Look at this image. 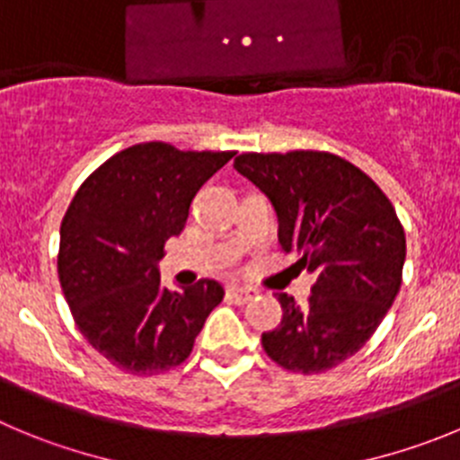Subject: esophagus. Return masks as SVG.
<instances>
[{
	"mask_svg": "<svg viewBox=\"0 0 460 460\" xmlns=\"http://www.w3.org/2000/svg\"><path fill=\"white\" fill-rule=\"evenodd\" d=\"M226 295H229L235 304H247L252 302L259 293L252 288H243V286H229V288H226Z\"/></svg>",
	"mask_w": 460,
	"mask_h": 460,
	"instance_id": "obj_1",
	"label": "esophagus"
}]
</instances>
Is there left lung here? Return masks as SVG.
I'll return each instance as SVG.
<instances>
[{
    "label": "left lung",
    "instance_id": "8db88e82",
    "mask_svg": "<svg viewBox=\"0 0 460 460\" xmlns=\"http://www.w3.org/2000/svg\"><path fill=\"white\" fill-rule=\"evenodd\" d=\"M234 167L272 204L283 252L315 277L304 306L279 295L283 320L263 333V349L299 375L341 366L370 341L402 286L406 238L393 204L327 152L240 154Z\"/></svg>",
    "mask_w": 460,
    "mask_h": 460
}]
</instances>
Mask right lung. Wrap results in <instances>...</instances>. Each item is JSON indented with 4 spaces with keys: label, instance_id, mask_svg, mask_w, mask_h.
Listing matches in <instances>:
<instances>
[{
    "label": "right lung",
    "instance_id": "obj_1",
    "mask_svg": "<svg viewBox=\"0 0 460 460\" xmlns=\"http://www.w3.org/2000/svg\"><path fill=\"white\" fill-rule=\"evenodd\" d=\"M234 152L133 145L90 174L61 225L58 279L76 327L115 367L158 375L190 356L225 288L161 286L163 244L183 231L192 197Z\"/></svg>",
    "mask_w": 460,
    "mask_h": 460
}]
</instances>
